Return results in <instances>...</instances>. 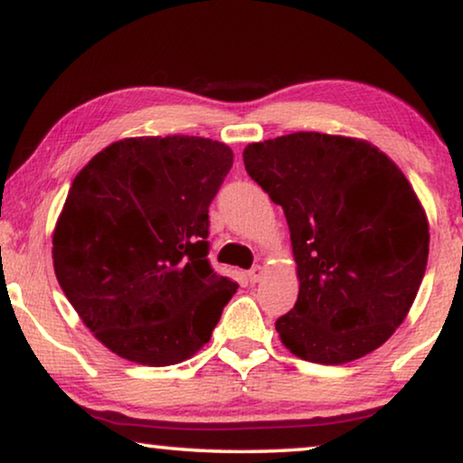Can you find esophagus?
<instances>
[{"mask_svg":"<svg viewBox=\"0 0 463 463\" xmlns=\"http://www.w3.org/2000/svg\"><path fill=\"white\" fill-rule=\"evenodd\" d=\"M247 277H250L251 283H258L260 279L264 277V269H262V266H253V269L247 272Z\"/></svg>","mask_w":463,"mask_h":463,"instance_id":"obj_1","label":"esophagus"}]
</instances>
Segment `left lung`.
Returning a JSON list of instances; mask_svg holds the SVG:
<instances>
[{
	"label": "left lung",
	"instance_id": "1",
	"mask_svg": "<svg viewBox=\"0 0 463 463\" xmlns=\"http://www.w3.org/2000/svg\"><path fill=\"white\" fill-rule=\"evenodd\" d=\"M251 180L288 218L298 302L275 327L299 359L342 364L405 321L428 262V218L413 186L367 140L296 132L251 142Z\"/></svg>",
	"mask_w": 463,
	"mask_h": 463
}]
</instances>
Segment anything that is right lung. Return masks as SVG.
<instances>
[{"label": "right lung", "instance_id": "obj_1", "mask_svg": "<svg viewBox=\"0 0 463 463\" xmlns=\"http://www.w3.org/2000/svg\"><path fill=\"white\" fill-rule=\"evenodd\" d=\"M232 167L201 136L123 138L75 175L52 237L58 283L110 353L146 367L191 359L239 285L207 260L210 203Z\"/></svg>", "mask_w": 463, "mask_h": 463}]
</instances>
